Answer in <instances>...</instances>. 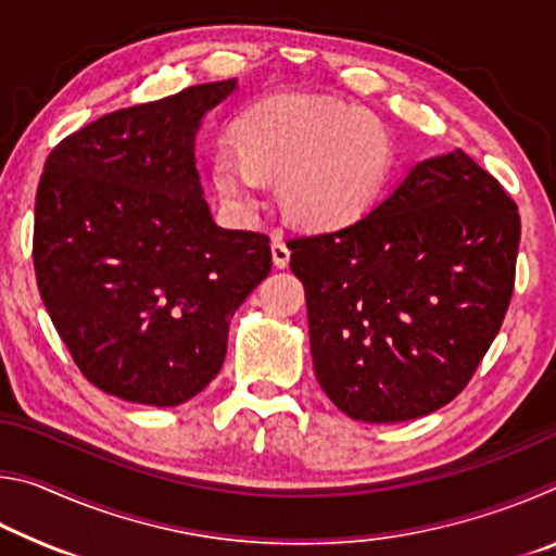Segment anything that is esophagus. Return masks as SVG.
<instances>
[{
	"label": "esophagus",
	"instance_id": "34e87169",
	"mask_svg": "<svg viewBox=\"0 0 556 556\" xmlns=\"http://www.w3.org/2000/svg\"><path fill=\"white\" fill-rule=\"evenodd\" d=\"M289 257H291V250L287 248V242L281 238L271 240V260H275V267L285 269L289 265Z\"/></svg>",
	"mask_w": 556,
	"mask_h": 556
}]
</instances>
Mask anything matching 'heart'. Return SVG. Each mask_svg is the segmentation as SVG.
<instances>
[{"label": "heart", "instance_id": "obj_1", "mask_svg": "<svg viewBox=\"0 0 556 556\" xmlns=\"http://www.w3.org/2000/svg\"><path fill=\"white\" fill-rule=\"evenodd\" d=\"M392 131L370 112L314 98H275L235 122L211 156L218 199L238 215L265 201L275 178L291 223L308 230H343L361 223L382 199L394 168Z\"/></svg>", "mask_w": 556, "mask_h": 556}]
</instances>
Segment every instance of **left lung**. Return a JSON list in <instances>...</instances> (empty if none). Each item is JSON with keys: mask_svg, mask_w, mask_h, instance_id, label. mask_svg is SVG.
<instances>
[{"mask_svg": "<svg viewBox=\"0 0 556 556\" xmlns=\"http://www.w3.org/2000/svg\"><path fill=\"white\" fill-rule=\"evenodd\" d=\"M287 248L324 392L348 417L392 425L473 378L513 299L520 213L456 149L414 166L361 223Z\"/></svg>", "mask_w": 556, "mask_h": 556, "instance_id": "8db88e82", "label": "left lung"}]
</instances>
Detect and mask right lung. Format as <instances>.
Segmentation results:
<instances>
[{"label": "right lung", "instance_id": "obj_1", "mask_svg": "<svg viewBox=\"0 0 556 556\" xmlns=\"http://www.w3.org/2000/svg\"><path fill=\"white\" fill-rule=\"evenodd\" d=\"M235 80L125 108L53 147L36 191L46 312L102 392L154 407L223 368L230 316L271 269L269 238L211 218L195 172L201 117Z\"/></svg>", "mask_w": 556, "mask_h": 556}]
</instances>
